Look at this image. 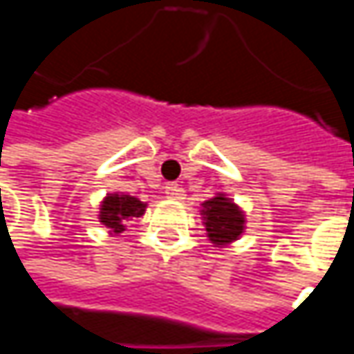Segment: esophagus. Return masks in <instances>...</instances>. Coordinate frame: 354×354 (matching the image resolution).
Segmentation results:
<instances>
[{
    "label": "esophagus",
    "mask_w": 354,
    "mask_h": 354,
    "mask_svg": "<svg viewBox=\"0 0 354 354\" xmlns=\"http://www.w3.org/2000/svg\"><path fill=\"white\" fill-rule=\"evenodd\" d=\"M182 192H184V190H182V186L176 184V182H168V184H166V194H168L170 198H180V196H182Z\"/></svg>",
    "instance_id": "esophagus-1"
}]
</instances>
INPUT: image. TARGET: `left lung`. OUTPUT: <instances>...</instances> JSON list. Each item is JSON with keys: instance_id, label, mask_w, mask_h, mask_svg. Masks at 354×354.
Here are the masks:
<instances>
[{"instance_id": "obj_1", "label": "left lung", "mask_w": 354, "mask_h": 354, "mask_svg": "<svg viewBox=\"0 0 354 354\" xmlns=\"http://www.w3.org/2000/svg\"><path fill=\"white\" fill-rule=\"evenodd\" d=\"M203 223L207 238L215 246H227L244 234V211L225 194H217L203 203Z\"/></svg>"}]
</instances>
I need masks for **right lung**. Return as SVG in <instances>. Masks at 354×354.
Masks as SVG:
<instances>
[{"label": "right lung", "mask_w": 354, "mask_h": 354, "mask_svg": "<svg viewBox=\"0 0 354 354\" xmlns=\"http://www.w3.org/2000/svg\"><path fill=\"white\" fill-rule=\"evenodd\" d=\"M145 207H147L145 203H141L139 198H135L131 194H108L100 205L98 219L110 232L122 234L127 227L124 223L131 217H141L145 213Z\"/></svg>", "instance_id": "right-lung-1"}]
</instances>
